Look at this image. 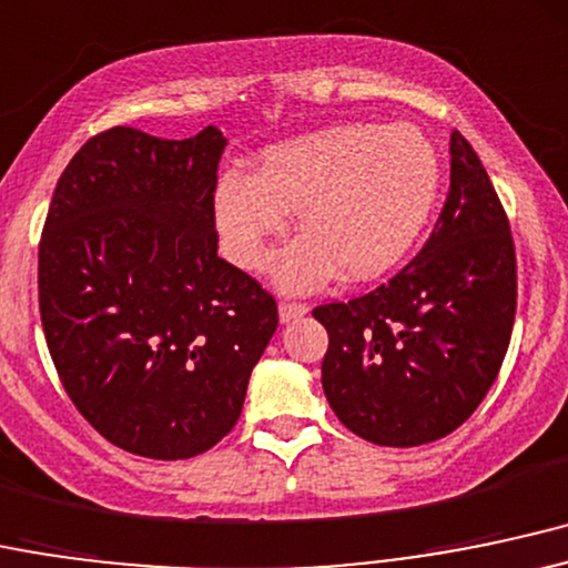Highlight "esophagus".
Masks as SVG:
<instances>
[{"label": "esophagus", "instance_id": "obj_1", "mask_svg": "<svg viewBox=\"0 0 568 568\" xmlns=\"http://www.w3.org/2000/svg\"><path fill=\"white\" fill-rule=\"evenodd\" d=\"M305 314H308V303H295V301L278 303V318H282V322H292V318H301Z\"/></svg>", "mask_w": 568, "mask_h": 568}]
</instances>
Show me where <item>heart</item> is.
<instances>
[{"label":"heart","instance_id":"heart-1","mask_svg":"<svg viewBox=\"0 0 568 568\" xmlns=\"http://www.w3.org/2000/svg\"><path fill=\"white\" fill-rule=\"evenodd\" d=\"M437 193L439 155L418 125L343 123L271 146L254 176L225 171L214 187V222L227 257L263 271L297 209L303 235L278 254L273 278L303 292L335 267L359 282L397 265Z\"/></svg>","mask_w":568,"mask_h":568}]
</instances>
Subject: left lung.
<instances>
[{
	"label": "left lung",
	"instance_id": "obj_1",
	"mask_svg": "<svg viewBox=\"0 0 568 568\" xmlns=\"http://www.w3.org/2000/svg\"><path fill=\"white\" fill-rule=\"evenodd\" d=\"M515 303L505 206L473 144L454 131L448 199L424 250L367 295L314 308L329 335V407L346 429L386 448L450 435L499 375Z\"/></svg>",
	"mask_w": 568,
	"mask_h": 568
}]
</instances>
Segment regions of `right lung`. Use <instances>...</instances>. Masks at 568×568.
<instances>
[{
  "mask_svg": "<svg viewBox=\"0 0 568 568\" xmlns=\"http://www.w3.org/2000/svg\"><path fill=\"white\" fill-rule=\"evenodd\" d=\"M225 136L114 125L63 169L40 241V316L69 399L144 458H193L233 429L278 327L273 295L216 257Z\"/></svg>",
  "mask_w": 568,
  "mask_h": 568,
  "instance_id": "obj_1",
  "label": "right lung"
}]
</instances>
